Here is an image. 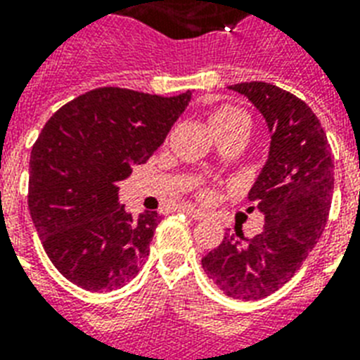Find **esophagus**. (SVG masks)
<instances>
[{
    "mask_svg": "<svg viewBox=\"0 0 360 360\" xmlns=\"http://www.w3.org/2000/svg\"><path fill=\"white\" fill-rule=\"evenodd\" d=\"M183 211H185L186 214H191V217L194 220H202L203 219V213H202V211H200V209H196V207H191V205H188V207H183Z\"/></svg>",
    "mask_w": 360,
    "mask_h": 360,
    "instance_id": "1",
    "label": "esophagus"
}]
</instances>
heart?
<instances>
[{"instance_id":"1","label":"heart","mask_w":360,"mask_h":360,"mask_svg":"<svg viewBox=\"0 0 360 360\" xmlns=\"http://www.w3.org/2000/svg\"><path fill=\"white\" fill-rule=\"evenodd\" d=\"M209 127L213 130L214 138L222 134H236L243 138L246 132V117L233 106H220L209 115ZM202 196L205 198L207 194L203 192Z\"/></svg>"}]
</instances>
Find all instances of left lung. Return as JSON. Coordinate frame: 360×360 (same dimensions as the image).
Segmentation results:
<instances>
[{"mask_svg":"<svg viewBox=\"0 0 360 360\" xmlns=\"http://www.w3.org/2000/svg\"><path fill=\"white\" fill-rule=\"evenodd\" d=\"M254 104L267 123V162L248 200L263 214L262 233H226L202 267L228 297L256 301L280 290L319 240L335 188V162L321 123L307 103L265 82L230 86Z\"/></svg>","mask_w":360,"mask_h":360,"instance_id":"8db88e82","label":"left lung"}]
</instances>
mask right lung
Masks as SVG:
<instances>
[{"label":"right lung","instance_id":"right-lung-1","mask_svg":"<svg viewBox=\"0 0 360 360\" xmlns=\"http://www.w3.org/2000/svg\"><path fill=\"white\" fill-rule=\"evenodd\" d=\"M191 98L101 87L44 124L31 149L27 203L50 262L69 282L103 293L140 273L160 217L127 211L120 183L162 146Z\"/></svg>","mask_w":360,"mask_h":360}]
</instances>
